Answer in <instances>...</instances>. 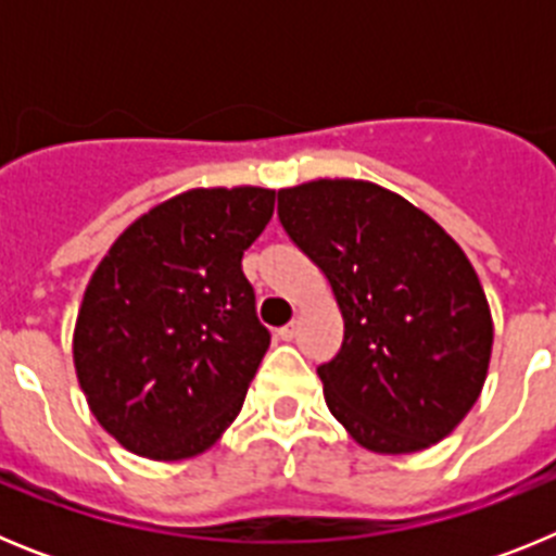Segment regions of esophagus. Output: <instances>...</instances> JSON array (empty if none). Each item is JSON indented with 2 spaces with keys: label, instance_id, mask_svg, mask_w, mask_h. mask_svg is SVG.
Here are the masks:
<instances>
[{
  "label": "esophagus",
  "instance_id": "34e87169",
  "mask_svg": "<svg viewBox=\"0 0 556 556\" xmlns=\"http://www.w3.org/2000/svg\"><path fill=\"white\" fill-rule=\"evenodd\" d=\"M278 337H281L283 342H292V339L298 337V323L292 320V323H287L283 328H278Z\"/></svg>",
  "mask_w": 556,
  "mask_h": 556
}]
</instances>
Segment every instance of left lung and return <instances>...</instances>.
Returning <instances> with one entry per match:
<instances>
[{
    "label": "left lung",
    "instance_id": "obj_1",
    "mask_svg": "<svg viewBox=\"0 0 556 556\" xmlns=\"http://www.w3.org/2000/svg\"><path fill=\"white\" fill-rule=\"evenodd\" d=\"M278 217L331 283L345 320L317 367L326 404L372 454H415L479 401L493 317L473 264L429 214L367 180L278 191Z\"/></svg>",
    "mask_w": 556,
    "mask_h": 556
}]
</instances>
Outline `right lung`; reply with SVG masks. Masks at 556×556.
I'll return each instance as SVG.
<instances>
[{
	"mask_svg": "<svg viewBox=\"0 0 556 556\" xmlns=\"http://www.w3.org/2000/svg\"><path fill=\"white\" fill-rule=\"evenodd\" d=\"M273 208V189H189L141 214L91 275L72 342L77 381L132 454H203L242 409L269 348L242 255Z\"/></svg>",
	"mask_w": 556,
	"mask_h": 556,
	"instance_id": "1",
	"label": "right lung"
}]
</instances>
